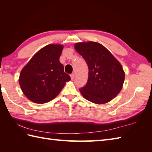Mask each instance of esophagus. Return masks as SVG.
I'll use <instances>...</instances> for the list:
<instances>
[{
	"label": "esophagus",
	"instance_id": "1",
	"mask_svg": "<svg viewBox=\"0 0 152 152\" xmlns=\"http://www.w3.org/2000/svg\"><path fill=\"white\" fill-rule=\"evenodd\" d=\"M70 78L72 80H73V79L74 78V74H70Z\"/></svg>",
	"mask_w": 152,
	"mask_h": 152
}]
</instances>
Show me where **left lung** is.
<instances>
[{"label":"left lung","instance_id":"8db88e82","mask_svg":"<svg viewBox=\"0 0 152 152\" xmlns=\"http://www.w3.org/2000/svg\"><path fill=\"white\" fill-rule=\"evenodd\" d=\"M74 48L89 68L88 83L80 89L82 96L97 104L112 101L124 85L125 72L121 63L108 49L96 42L76 43Z\"/></svg>","mask_w":152,"mask_h":152}]
</instances>
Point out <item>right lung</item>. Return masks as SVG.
Wrapping results in <instances>:
<instances>
[{
	"label": "right lung",
	"instance_id": "1",
	"mask_svg": "<svg viewBox=\"0 0 152 152\" xmlns=\"http://www.w3.org/2000/svg\"><path fill=\"white\" fill-rule=\"evenodd\" d=\"M63 45L48 44L35 53L21 70L19 83L26 97L37 104L51 101L70 80L59 57Z\"/></svg>",
	"mask_w": 152,
	"mask_h": 152
}]
</instances>
